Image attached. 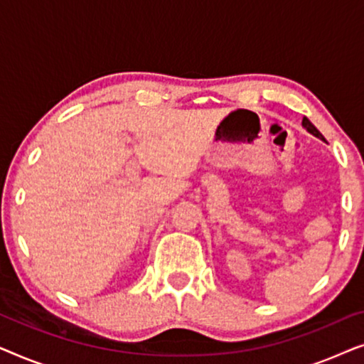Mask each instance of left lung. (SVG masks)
<instances>
[{"mask_svg":"<svg viewBox=\"0 0 364 364\" xmlns=\"http://www.w3.org/2000/svg\"><path fill=\"white\" fill-rule=\"evenodd\" d=\"M301 124H303V127H305L308 132H310V134H313V136H316V137H320V139H323V136H321V132H320V131H318V129H316L315 126H313V124H311L310 121H308V119H306V117H303V121H301Z\"/></svg>","mask_w":364,"mask_h":364,"instance_id":"1","label":"left lung"}]
</instances>
